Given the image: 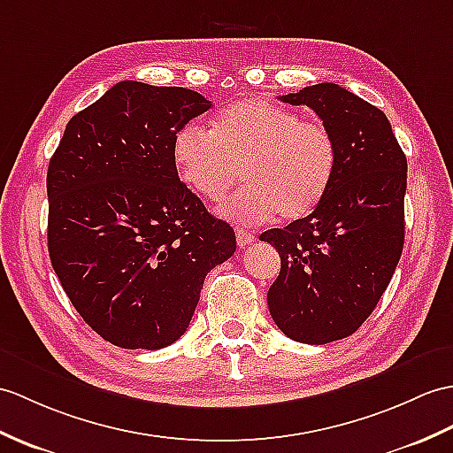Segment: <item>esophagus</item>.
<instances>
[{
	"label": "esophagus",
	"instance_id": "obj_1",
	"mask_svg": "<svg viewBox=\"0 0 453 453\" xmlns=\"http://www.w3.org/2000/svg\"><path fill=\"white\" fill-rule=\"evenodd\" d=\"M235 237H237V245L241 249L250 245V243H255V235H252V231L243 227V226H237L235 227Z\"/></svg>",
	"mask_w": 453,
	"mask_h": 453
}]
</instances>
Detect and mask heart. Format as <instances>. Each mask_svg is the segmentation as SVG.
<instances>
[{
	"mask_svg": "<svg viewBox=\"0 0 453 453\" xmlns=\"http://www.w3.org/2000/svg\"><path fill=\"white\" fill-rule=\"evenodd\" d=\"M172 157L185 187L218 203L237 183L245 187L219 214L250 224L274 214L286 222L311 214L328 193L338 167V142L320 121L262 98H245L219 111L212 131L188 123L173 136Z\"/></svg>",
	"mask_w": 453,
	"mask_h": 453,
	"instance_id": "obj_1",
	"label": "heart"
}]
</instances>
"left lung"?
Here are the masks:
<instances>
[{
  "mask_svg": "<svg viewBox=\"0 0 453 453\" xmlns=\"http://www.w3.org/2000/svg\"><path fill=\"white\" fill-rule=\"evenodd\" d=\"M317 111L338 142L328 193L307 218L260 235L280 252L268 309L288 338L322 345L371 317L403 250L407 157L382 110L340 84L280 96Z\"/></svg>",
  "mask_w": 453,
  "mask_h": 453,
  "instance_id": "obj_1",
  "label": "left lung"
}]
</instances>
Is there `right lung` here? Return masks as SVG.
Here are the masks:
<instances>
[{"mask_svg": "<svg viewBox=\"0 0 453 453\" xmlns=\"http://www.w3.org/2000/svg\"><path fill=\"white\" fill-rule=\"evenodd\" d=\"M212 108L181 87L121 81L67 123L48 165V250L69 301L123 349H162L193 319L234 227L177 175L175 133Z\"/></svg>", "mask_w": 453, "mask_h": 453, "instance_id": "1", "label": "right lung"}]
</instances>
